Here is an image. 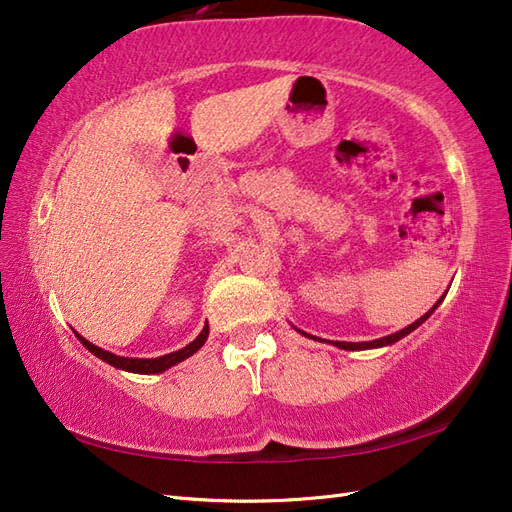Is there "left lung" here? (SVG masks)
Listing matches in <instances>:
<instances>
[{"instance_id": "8db88e82", "label": "left lung", "mask_w": 512, "mask_h": 512, "mask_svg": "<svg viewBox=\"0 0 512 512\" xmlns=\"http://www.w3.org/2000/svg\"><path fill=\"white\" fill-rule=\"evenodd\" d=\"M442 299H444V294L442 297L436 301V305H433L427 314H423L421 318L418 320H414L412 324H408L406 329H401V331H397V333H391V335H386V337H380V339H374V342H331V339H322V337H316V335H309V333H305V331H301V329H297L301 335H305V337H309V339H314V342H327V344H331V346H337V348H342V350H371V348H384V346H393L395 342H399L401 337H406V335H410L414 329H418L421 327V324L436 312V307L442 303Z\"/></svg>"}]
</instances>
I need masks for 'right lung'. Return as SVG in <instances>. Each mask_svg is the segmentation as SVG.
<instances>
[{
  "mask_svg": "<svg viewBox=\"0 0 512 512\" xmlns=\"http://www.w3.org/2000/svg\"><path fill=\"white\" fill-rule=\"evenodd\" d=\"M74 335L91 354H96L98 359H102L104 363L113 365L117 369L130 371V374H162V371L170 369L173 365H177V363H181L185 359H190L194 352H198L200 348L205 346L207 337H209V324H205L203 331L198 333V337L194 339V342H190L188 346L181 348V350H175V352H170V354L158 356V359H130V356H119V354H113V352L98 348L96 344H91L89 339H85L83 335H79L76 331H74Z\"/></svg>",
  "mask_w": 512,
  "mask_h": 512,
  "instance_id": "1",
  "label": "right lung"
}]
</instances>
